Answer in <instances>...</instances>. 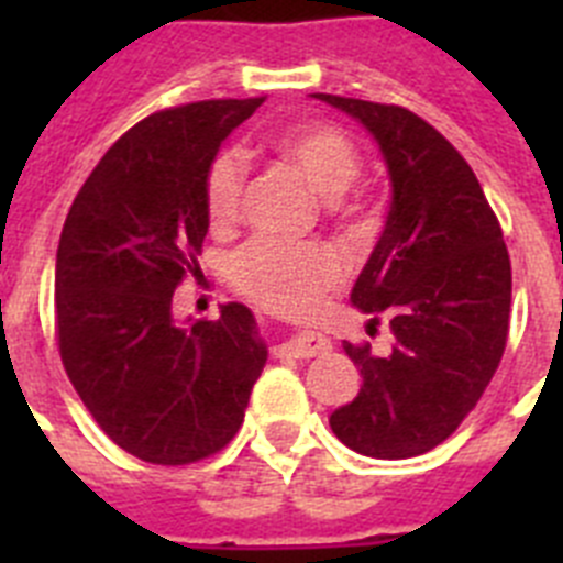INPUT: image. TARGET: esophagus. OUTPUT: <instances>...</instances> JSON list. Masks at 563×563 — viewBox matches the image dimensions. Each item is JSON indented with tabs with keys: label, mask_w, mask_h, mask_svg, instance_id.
<instances>
[{
	"label": "esophagus",
	"mask_w": 563,
	"mask_h": 563,
	"mask_svg": "<svg viewBox=\"0 0 563 563\" xmlns=\"http://www.w3.org/2000/svg\"><path fill=\"white\" fill-rule=\"evenodd\" d=\"M327 350H330V341L321 332H298L290 341L278 343V355L290 357H316L324 355Z\"/></svg>",
	"instance_id": "obj_1"
}]
</instances>
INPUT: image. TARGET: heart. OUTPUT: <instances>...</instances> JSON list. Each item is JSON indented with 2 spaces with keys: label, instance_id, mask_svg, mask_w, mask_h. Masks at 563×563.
<instances>
[{
  "label": "heart",
  "instance_id": "1",
  "mask_svg": "<svg viewBox=\"0 0 563 563\" xmlns=\"http://www.w3.org/2000/svg\"><path fill=\"white\" fill-rule=\"evenodd\" d=\"M278 154L290 161L321 197L330 211L343 220L361 217V202L346 188L361 172L355 143L332 126H298L278 134ZM245 191V161L236 148H222L211 157L202 180L208 222L213 231H225L236 222ZM346 276L341 253L324 242H285L276 236H256L233 253L228 278L233 290L258 307L287 316H301L338 287Z\"/></svg>",
  "mask_w": 563,
  "mask_h": 563
}]
</instances>
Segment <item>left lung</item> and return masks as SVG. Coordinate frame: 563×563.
Wrapping results in <instances>:
<instances>
[{"mask_svg": "<svg viewBox=\"0 0 563 563\" xmlns=\"http://www.w3.org/2000/svg\"><path fill=\"white\" fill-rule=\"evenodd\" d=\"M312 98L375 137L391 183L386 225L350 301L386 318L389 355L343 343L357 397L330 415L346 449L420 456L449 440L494 377L510 324V256L476 174L431 123L395 103Z\"/></svg>", "mask_w": 563, "mask_h": 563, "instance_id": "obj_1", "label": "left lung"}]
</instances>
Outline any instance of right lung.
Segmentation results:
<instances>
[{
    "instance_id": "add662e5",
    "label": "right lung",
    "mask_w": 563,
    "mask_h": 563,
    "mask_svg": "<svg viewBox=\"0 0 563 563\" xmlns=\"http://www.w3.org/2000/svg\"><path fill=\"white\" fill-rule=\"evenodd\" d=\"M262 101L148 114L92 168L58 239L64 369L103 434L152 465L225 449L267 363L245 305H222L217 321L174 318V290L200 276L208 163Z\"/></svg>"
}]
</instances>
